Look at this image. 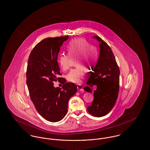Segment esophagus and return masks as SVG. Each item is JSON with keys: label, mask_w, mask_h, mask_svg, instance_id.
Instances as JSON below:
<instances>
[{"label": "esophagus", "mask_w": 150, "mask_h": 150, "mask_svg": "<svg viewBox=\"0 0 150 150\" xmlns=\"http://www.w3.org/2000/svg\"><path fill=\"white\" fill-rule=\"evenodd\" d=\"M77 88H78V90L79 91H84V90H83V87H82L81 85H79V84L77 85Z\"/></svg>", "instance_id": "esophagus-1"}]
</instances>
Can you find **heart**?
<instances>
[{
  "mask_svg": "<svg viewBox=\"0 0 150 150\" xmlns=\"http://www.w3.org/2000/svg\"><path fill=\"white\" fill-rule=\"evenodd\" d=\"M68 54L69 56L79 55L76 65L79 67L72 69L67 75V80L72 83H80L84 76L83 65L85 60L87 61V65L91 66L95 64L98 59V53L96 49L90 46L89 43L83 38H75L70 41L66 46ZM67 54H62L58 57V63L62 69L66 71L69 67V56ZM91 59H89V56Z\"/></svg>",
  "mask_w": 150,
  "mask_h": 150,
  "instance_id": "1",
  "label": "heart"
}]
</instances>
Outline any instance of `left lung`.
I'll list each match as a JSON object with an SVG mask.
<instances>
[{
  "label": "left lung",
  "instance_id": "8db88e82",
  "mask_svg": "<svg viewBox=\"0 0 150 150\" xmlns=\"http://www.w3.org/2000/svg\"><path fill=\"white\" fill-rule=\"evenodd\" d=\"M93 37L100 42V55L87 82L88 85H97V90L94 91V100L87 109L92 116L100 117L106 115L115 105L119 91L120 72L110 47L100 37ZM84 90L93 92L88 86H86Z\"/></svg>",
  "mask_w": 150,
  "mask_h": 150
}]
</instances>
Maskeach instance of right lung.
I'll use <instances>...</instances> for the list:
<instances>
[{
  "mask_svg": "<svg viewBox=\"0 0 150 150\" xmlns=\"http://www.w3.org/2000/svg\"><path fill=\"white\" fill-rule=\"evenodd\" d=\"M68 36L48 37L38 42L31 51L26 69V83L30 98L38 113L50 122L62 120L67 114L68 103L77 91L73 83H65L57 63L60 48ZM64 84L55 88L54 81Z\"/></svg>",
  "mask_w": 150,
  "mask_h": 150,
  "instance_id": "add662e5",
  "label": "right lung"
}]
</instances>
